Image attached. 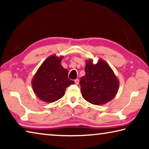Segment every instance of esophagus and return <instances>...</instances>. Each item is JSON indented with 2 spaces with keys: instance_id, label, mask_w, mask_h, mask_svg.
Listing matches in <instances>:
<instances>
[{
  "instance_id": "obj_1",
  "label": "esophagus",
  "mask_w": 149,
  "mask_h": 149,
  "mask_svg": "<svg viewBox=\"0 0 149 149\" xmlns=\"http://www.w3.org/2000/svg\"><path fill=\"white\" fill-rule=\"evenodd\" d=\"M74 82H75V85H78V84H79V79H75Z\"/></svg>"
}]
</instances>
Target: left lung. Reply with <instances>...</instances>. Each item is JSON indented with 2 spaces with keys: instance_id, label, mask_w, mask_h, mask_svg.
<instances>
[{
  "instance_id": "left-lung-1",
  "label": "left lung",
  "mask_w": 149,
  "mask_h": 149,
  "mask_svg": "<svg viewBox=\"0 0 149 149\" xmlns=\"http://www.w3.org/2000/svg\"><path fill=\"white\" fill-rule=\"evenodd\" d=\"M85 71L79 83L85 100L93 104L102 105L114 99L120 82L107 62L101 58L94 64L93 59L86 60Z\"/></svg>"
}]
</instances>
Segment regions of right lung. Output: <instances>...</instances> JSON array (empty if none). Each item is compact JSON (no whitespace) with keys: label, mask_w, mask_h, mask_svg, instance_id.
Returning <instances> with one entry per match:
<instances>
[{"label":"right lung","mask_w":149,"mask_h":149,"mask_svg":"<svg viewBox=\"0 0 149 149\" xmlns=\"http://www.w3.org/2000/svg\"><path fill=\"white\" fill-rule=\"evenodd\" d=\"M63 58V56H57L56 54L48 57L33 77V90L42 101H56L64 95L65 89L74 84V81L68 77V70L61 65Z\"/></svg>","instance_id":"right-lung-1"}]
</instances>
